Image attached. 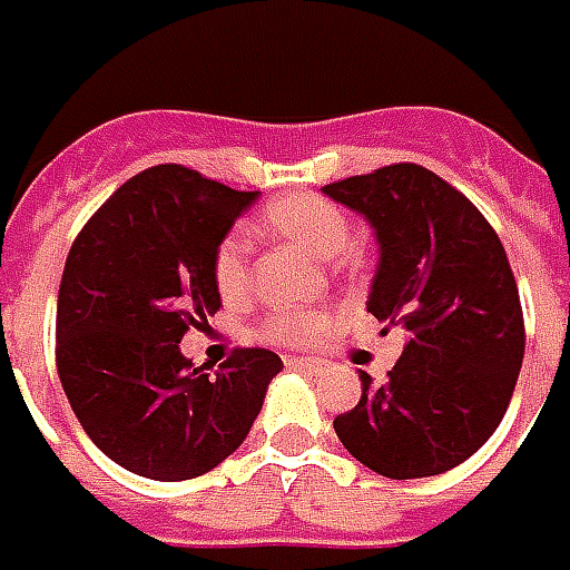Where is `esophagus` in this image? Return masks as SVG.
Listing matches in <instances>:
<instances>
[{"mask_svg":"<svg viewBox=\"0 0 570 570\" xmlns=\"http://www.w3.org/2000/svg\"><path fill=\"white\" fill-rule=\"evenodd\" d=\"M288 365H292V368H304V371H318V368H322L316 358H288Z\"/></svg>","mask_w":570,"mask_h":570,"instance_id":"34e87169","label":"esophagus"}]
</instances>
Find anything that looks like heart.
Segmentation results:
<instances>
[{"instance_id": "heart-1", "label": "heart", "mask_w": 570, "mask_h": 570, "mask_svg": "<svg viewBox=\"0 0 570 570\" xmlns=\"http://www.w3.org/2000/svg\"><path fill=\"white\" fill-rule=\"evenodd\" d=\"M264 224L269 233L301 245L322 261L337 257L350 242L346 214L313 193H294L266 205ZM212 278L217 292L227 301H239L242 294L248 292L252 269H248V242L242 233H229L217 242L212 257ZM328 328L331 316L322 309H278L257 325V334L269 343L306 346V343H316Z\"/></svg>"}]
</instances>
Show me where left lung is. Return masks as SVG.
<instances>
[{
    "mask_svg": "<svg viewBox=\"0 0 570 570\" xmlns=\"http://www.w3.org/2000/svg\"><path fill=\"white\" fill-rule=\"evenodd\" d=\"M377 236L368 313L405 350L362 399L334 417L343 448L386 479L458 466L498 430L524 356L519 288L498 233L460 189L414 163L322 187Z\"/></svg>",
    "mask_w": 570,
    "mask_h": 570,
    "instance_id": "left-lung-1",
    "label": "left lung"
}]
</instances>
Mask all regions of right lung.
<instances>
[{
  "label": "right lung",
  "mask_w": 570,
  "mask_h": 570,
  "mask_svg": "<svg viewBox=\"0 0 570 570\" xmlns=\"http://www.w3.org/2000/svg\"><path fill=\"white\" fill-rule=\"evenodd\" d=\"M257 193L153 165L72 242L58 292V374L88 439L128 472L184 482L245 442L282 358L233 350L208 374L180 353L220 309L212 257Z\"/></svg>",
  "instance_id": "right-lung-1"
}]
</instances>
